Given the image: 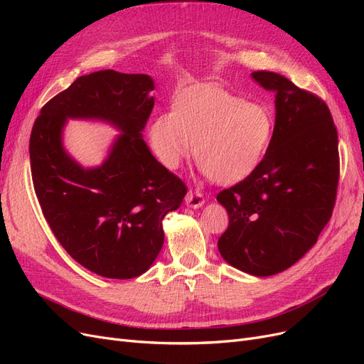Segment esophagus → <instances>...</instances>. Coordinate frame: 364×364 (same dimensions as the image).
I'll use <instances>...</instances> for the list:
<instances>
[{
  "label": "esophagus",
  "mask_w": 364,
  "mask_h": 364,
  "mask_svg": "<svg viewBox=\"0 0 364 364\" xmlns=\"http://www.w3.org/2000/svg\"><path fill=\"white\" fill-rule=\"evenodd\" d=\"M185 203H186V206L197 209V208L205 205V199H203L202 193H199V191H188V194H186V197H185Z\"/></svg>",
  "instance_id": "1"
}]
</instances>
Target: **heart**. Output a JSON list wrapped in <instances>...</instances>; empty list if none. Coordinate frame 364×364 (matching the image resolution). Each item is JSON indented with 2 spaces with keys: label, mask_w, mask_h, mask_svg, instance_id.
I'll list each match as a JSON object with an SVG mask.
<instances>
[{
  "label": "heart",
  "mask_w": 364,
  "mask_h": 364,
  "mask_svg": "<svg viewBox=\"0 0 364 364\" xmlns=\"http://www.w3.org/2000/svg\"><path fill=\"white\" fill-rule=\"evenodd\" d=\"M273 136L269 109L214 85H199L178 97L173 112L149 127L158 159L176 170L194 153L214 182L232 185L257 170Z\"/></svg>",
  "instance_id": "b5f03b06"
}]
</instances>
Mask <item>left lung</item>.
Segmentation results:
<instances>
[{
	"label": "left lung",
	"mask_w": 364,
	"mask_h": 364,
	"mask_svg": "<svg viewBox=\"0 0 364 364\" xmlns=\"http://www.w3.org/2000/svg\"><path fill=\"white\" fill-rule=\"evenodd\" d=\"M250 75L274 92L273 136L257 170L218 193L229 226L217 246L232 267L253 277H272L299 261L331 218L338 139L321 98L277 73Z\"/></svg>",
	"instance_id": "left-lung-1"
}]
</instances>
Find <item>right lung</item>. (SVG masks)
I'll return each instance as SVG.
<instances>
[{
	"instance_id": "add662e5",
	"label": "right lung",
	"mask_w": 364,
	"mask_h": 364,
	"mask_svg": "<svg viewBox=\"0 0 364 364\" xmlns=\"http://www.w3.org/2000/svg\"><path fill=\"white\" fill-rule=\"evenodd\" d=\"M153 90L147 74L82 75L33 124L31 178L43 217L63 249L105 278H136L151 267L164 245L162 220L186 194L142 139ZM68 119L103 120L120 132L102 166L85 169L64 150Z\"/></svg>"
}]
</instances>
